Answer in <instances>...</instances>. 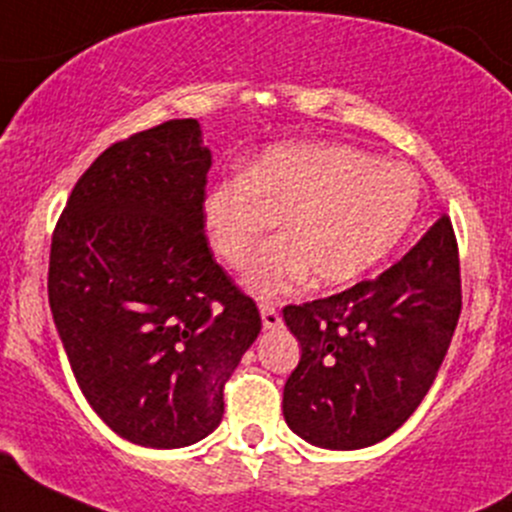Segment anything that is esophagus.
Returning a JSON list of instances; mask_svg holds the SVG:
<instances>
[{
  "label": "esophagus",
  "mask_w": 512,
  "mask_h": 512,
  "mask_svg": "<svg viewBox=\"0 0 512 512\" xmlns=\"http://www.w3.org/2000/svg\"><path fill=\"white\" fill-rule=\"evenodd\" d=\"M260 313H262V325H265L267 330L279 328V325H282V313L274 308L272 301H260Z\"/></svg>",
  "instance_id": "34e87169"
}]
</instances>
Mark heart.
I'll return each mask as SVG.
<instances>
[{"instance_id": "1", "label": "heart", "mask_w": 512, "mask_h": 512, "mask_svg": "<svg viewBox=\"0 0 512 512\" xmlns=\"http://www.w3.org/2000/svg\"><path fill=\"white\" fill-rule=\"evenodd\" d=\"M420 204L411 167L352 145H279L245 174L211 184L201 206L218 257L240 269L282 218V235L257 252L245 282L262 296L291 286L347 284L398 245Z\"/></svg>"}]
</instances>
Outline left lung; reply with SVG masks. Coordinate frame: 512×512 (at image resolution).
<instances>
[{
    "instance_id": "1",
    "label": "left lung",
    "mask_w": 512,
    "mask_h": 512,
    "mask_svg": "<svg viewBox=\"0 0 512 512\" xmlns=\"http://www.w3.org/2000/svg\"><path fill=\"white\" fill-rule=\"evenodd\" d=\"M462 313L459 247L440 216L398 262L328 299L286 306L301 345L284 384V420L325 449L389 437L430 391Z\"/></svg>"
}]
</instances>
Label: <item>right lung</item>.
Returning <instances> with one entry per match:
<instances>
[{"label":"right lung","mask_w":512,"mask_h":512,"mask_svg":"<svg viewBox=\"0 0 512 512\" xmlns=\"http://www.w3.org/2000/svg\"><path fill=\"white\" fill-rule=\"evenodd\" d=\"M209 167L194 119L133 133L77 179L53 230L48 301L72 374L143 447L216 430L223 386L262 328L204 233Z\"/></svg>","instance_id":"right-lung-1"}]
</instances>
